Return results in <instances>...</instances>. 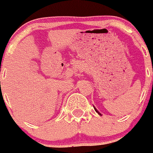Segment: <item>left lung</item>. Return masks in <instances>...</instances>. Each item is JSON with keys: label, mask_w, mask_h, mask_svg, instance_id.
<instances>
[{"label": "left lung", "mask_w": 153, "mask_h": 153, "mask_svg": "<svg viewBox=\"0 0 153 153\" xmlns=\"http://www.w3.org/2000/svg\"><path fill=\"white\" fill-rule=\"evenodd\" d=\"M94 110H95V111H96V112H97V114H99V115H100V116H101V114H100V112H99V111H97V109H96V108H95V107H94Z\"/></svg>", "instance_id": "1"}]
</instances>
